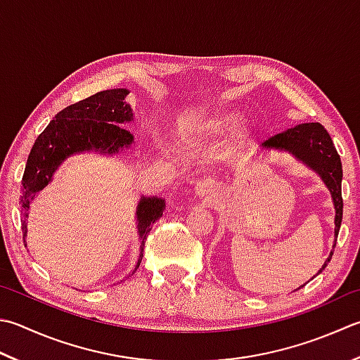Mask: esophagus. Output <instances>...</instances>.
<instances>
[{
  "label": "esophagus",
  "instance_id": "34e87169",
  "mask_svg": "<svg viewBox=\"0 0 360 360\" xmlns=\"http://www.w3.org/2000/svg\"><path fill=\"white\" fill-rule=\"evenodd\" d=\"M215 190L217 187L212 181H201L195 187L196 195L201 196V198H210V196H214Z\"/></svg>",
  "mask_w": 360,
  "mask_h": 360
}]
</instances>
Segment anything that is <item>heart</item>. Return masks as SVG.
<instances>
[{"label": "heart", "mask_w": 360, "mask_h": 360, "mask_svg": "<svg viewBox=\"0 0 360 360\" xmlns=\"http://www.w3.org/2000/svg\"><path fill=\"white\" fill-rule=\"evenodd\" d=\"M234 114L229 110H223V112H215L207 118L200 120V122H196L193 124H190L186 128L184 131V137L187 140H192L196 137H215V136H220L224 131L229 128V124L232 123V120H234ZM236 145H242L243 140H245V131L238 128L236 131Z\"/></svg>", "instance_id": "obj_1"}]
</instances>
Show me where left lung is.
Listing matches in <instances>:
<instances>
[{
  "instance_id": "obj_1",
  "label": "left lung",
  "mask_w": 360,
  "mask_h": 360,
  "mask_svg": "<svg viewBox=\"0 0 360 360\" xmlns=\"http://www.w3.org/2000/svg\"><path fill=\"white\" fill-rule=\"evenodd\" d=\"M265 151L278 150V151H287L290 153L295 159L301 160L302 164L307 165L311 170H314L320 176L329 188L330 196H333L334 209H335V229L334 237L337 242V236H339L340 224H342V215H343V200H342V160L339 153H337L335 146L333 143V139L328 134V131L323 128L320 123H301L288 128L287 131L276 134L271 139L265 140L262 143ZM335 248V245H333ZM330 251L329 257L326 259L325 265L321 266L319 273L326 269L328 262L333 257ZM316 273V274H319ZM302 287V285H301Z\"/></svg>"
}]
</instances>
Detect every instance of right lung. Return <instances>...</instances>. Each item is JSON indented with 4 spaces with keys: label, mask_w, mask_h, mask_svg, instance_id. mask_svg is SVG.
Masks as SVG:
<instances>
[{
    "label": "right lung",
    "mask_w": 360,
    "mask_h": 360,
    "mask_svg": "<svg viewBox=\"0 0 360 360\" xmlns=\"http://www.w3.org/2000/svg\"><path fill=\"white\" fill-rule=\"evenodd\" d=\"M129 90H103L86 100L68 105L56 115L40 134L27 156L23 179H21V231L26 237V220L37 192L53 181V174L67 158L84 151L117 154L134 143V136L123 129L122 123L134 120L131 105L126 103ZM165 209V200L158 196H142L137 204V234L140 255L136 271L143 257L146 237L151 224L158 221ZM132 271V273H134Z\"/></svg>",
    "instance_id": "1"
}]
</instances>
